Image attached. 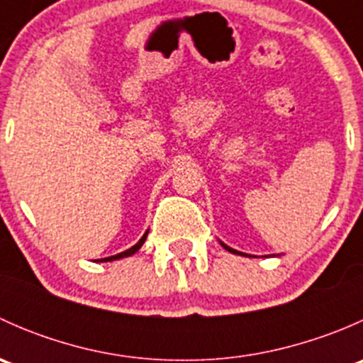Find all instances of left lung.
Wrapping results in <instances>:
<instances>
[{"label":"left lung","mask_w":363,"mask_h":363,"mask_svg":"<svg viewBox=\"0 0 363 363\" xmlns=\"http://www.w3.org/2000/svg\"><path fill=\"white\" fill-rule=\"evenodd\" d=\"M219 242H221V240H219ZM221 246H223V247H225V250H226V251L233 252V255H242V256H247V255H244V252H240V251H237V250H232V247H230V246H226V244H223V242H221Z\"/></svg>","instance_id":"obj_1"}]
</instances>
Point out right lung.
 Listing matches in <instances>:
<instances>
[{
	"label": "right lung",
	"mask_w": 363,
	"mask_h": 363,
	"mask_svg": "<svg viewBox=\"0 0 363 363\" xmlns=\"http://www.w3.org/2000/svg\"><path fill=\"white\" fill-rule=\"evenodd\" d=\"M147 233L149 232H145L144 235H142V239L138 240L137 244H135V246H131L130 250H126V251H123V252H117V255H113V256H107V258H101V259H96V262H113V259H121V258H128V256H131V255H135V252H137L138 250H140L142 247V244L145 242V239H147Z\"/></svg>",
	"instance_id": "obj_1"
}]
</instances>
